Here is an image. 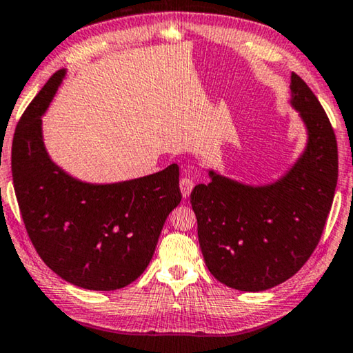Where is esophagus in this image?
Wrapping results in <instances>:
<instances>
[{
    "label": "esophagus",
    "mask_w": 353,
    "mask_h": 353,
    "mask_svg": "<svg viewBox=\"0 0 353 353\" xmlns=\"http://www.w3.org/2000/svg\"><path fill=\"white\" fill-rule=\"evenodd\" d=\"M180 188H181V194H183V197H184V199L189 197V195H191L192 188H194V178H192V176H189V175L183 176L181 180H180Z\"/></svg>",
    "instance_id": "1"
}]
</instances>
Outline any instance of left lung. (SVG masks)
Returning <instances> with one entry per match:
<instances>
[{
	"label": "left lung",
	"instance_id": "1",
	"mask_svg": "<svg viewBox=\"0 0 353 353\" xmlns=\"http://www.w3.org/2000/svg\"><path fill=\"white\" fill-rule=\"evenodd\" d=\"M292 105L307 129V146L292 170L268 186H246L210 172L191 192L199 243L210 273L243 292L292 278L323 233L338 183V143L321 102L292 74Z\"/></svg>",
	"mask_w": 353,
	"mask_h": 353
}]
</instances>
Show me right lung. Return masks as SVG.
Listing matches in <instances>:
<instances>
[{
	"instance_id": "add662e5",
	"label": "right lung",
	"mask_w": 353,
	"mask_h": 353,
	"mask_svg": "<svg viewBox=\"0 0 353 353\" xmlns=\"http://www.w3.org/2000/svg\"><path fill=\"white\" fill-rule=\"evenodd\" d=\"M66 70L48 79L12 140V180L25 229L48 268L88 290L126 287L148 267L162 225L181 200L180 169L115 184L82 183L48 158L44 115Z\"/></svg>"
}]
</instances>
